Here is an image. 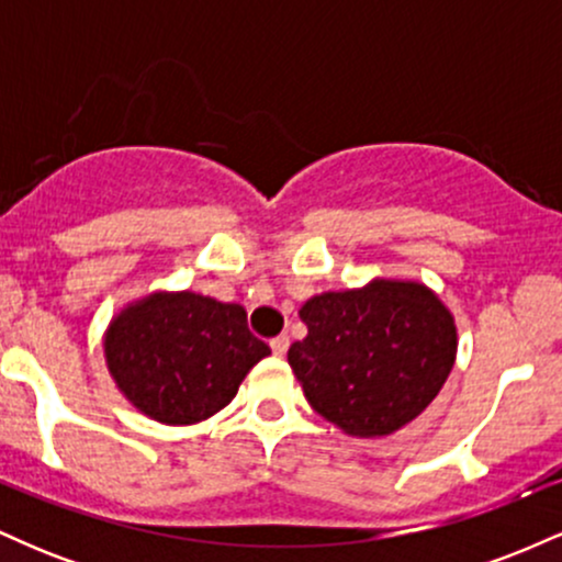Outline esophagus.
<instances>
[{"mask_svg":"<svg viewBox=\"0 0 562 562\" xmlns=\"http://www.w3.org/2000/svg\"><path fill=\"white\" fill-rule=\"evenodd\" d=\"M269 346H272L274 357H285V351H288V346H290V338H288V335H277V338L269 340Z\"/></svg>","mask_w":562,"mask_h":562,"instance_id":"34e87169","label":"esophagus"}]
</instances>
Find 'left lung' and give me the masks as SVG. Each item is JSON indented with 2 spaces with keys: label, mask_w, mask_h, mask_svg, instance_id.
Instances as JSON below:
<instances>
[{
  "label": "left lung",
  "mask_w": 562,
  "mask_h": 562,
  "mask_svg": "<svg viewBox=\"0 0 562 562\" xmlns=\"http://www.w3.org/2000/svg\"><path fill=\"white\" fill-rule=\"evenodd\" d=\"M308 335L288 351L314 412L348 436H389L447 383L457 357L449 308L420 282L375 280L301 306Z\"/></svg>",
  "instance_id": "8db88e82"
}]
</instances>
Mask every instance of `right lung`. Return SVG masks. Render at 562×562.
Masks as SVG:
<instances>
[{
    "mask_svg": "<svg viewBox=\"0 0 562 562\" xmlns=\"http://www.w3.org/2000/svg\"><path fill=\"white\" fill-rule=\"evenodd\" d=\"M240 303L153 293L126 306L105 333V362L121 393L153 420L192 425L224 409L243 378L269 357Z\"/></svg>",
    "mask_w": 562,
    "mask_h": 562,
    "instance_id": "add662e5",
    "label": "right lung"
}]
</instances>
